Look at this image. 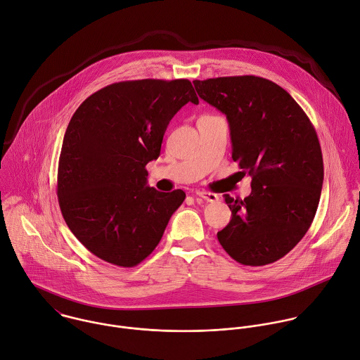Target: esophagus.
<instances>
[{"instance_id":"esophagus-1","label":"esophagus","mask_w":360,"mask_h":360,"mask_svg":"<svg viewBox=\"0 0 360 360\" xmlns=\"http://www.w3.org/2000/svg\"><path fill=\"white\" fill-rule=\"evenodd\" d=\"M196 198L202 199V200H206V202L219 200V196L216 193H212V192H196Z\"/></svg>"}]
</instances>
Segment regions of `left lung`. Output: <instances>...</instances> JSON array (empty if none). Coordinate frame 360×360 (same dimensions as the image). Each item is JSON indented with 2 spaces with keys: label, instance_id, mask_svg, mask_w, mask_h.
I'll list each match as a JSON object with an SVG mask.
<instances>
[{
  "label": "left lung",
  "instance_id": "obj_1",
  "mask_svg": "<svg viewBox=\"0 0 360 360\" xmlns=\"http://www.w3.org/2000/svg\"><path fill=\"white\" fill-rule=\"evenodd\" d=\"M193 84L226 114L231 158L252 176L248 198L224 195L231 219L217 240L240 264L274 263L298 245L318 209L323 161L316 131L290 93L269 79L229 76Z\"/></svg>",
  "mask_w": 360,
  "mask_h": 360
}]
</instances>
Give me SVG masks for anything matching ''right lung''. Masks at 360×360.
Wrapping results in <instances>:
<instances>
[{"mask_svg":"<svg viewBox=\"0 0 360 360\" xmlns=\"http://www.w3.org/2000/svg\"><path fill=\"white\" fill-rule=\"evenodd\" d=\"M188 101V79L108 84L89 96L66 129L58 167V200L68 227L98 259L134 267L158 246L185 192L147 186L165 130Z\"/></svg>","mask_w":360,"mask_h":360,"instance_id":"right-lung-1","label":"right lung"}]
</instances>
